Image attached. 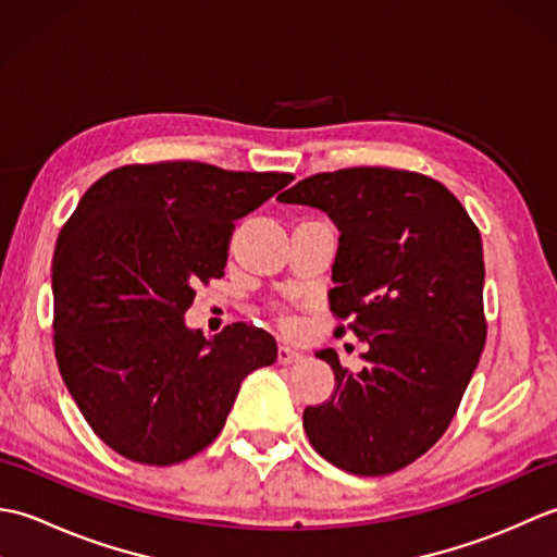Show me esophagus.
I'll return each mask as SVG.
<instances>
[{"label":"esophagus","instance_id":"obj_1","mask_svg":"<svg viewBox=\"0 0 557 557\" xmlns=\"http://www.w3.org/2000/svg\"><path fill=\"white\" fill-rule=\"evenodd\" d=\"M301 359H304V354L299 349L287 347V345H280V349H277V361L280 363H297Z\"/></svg>","mask_w":557,"mask_h":557}]
</instances>
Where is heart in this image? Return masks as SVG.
Here are the masks:
<instances>
[{"label": "heart", "mask_w": 557, "mask_h": 557, "mask_svg": "<svg viewBox=\"0 0 557 557\" xmlns=\"http://www.w3.org/2000/svg\"><path fill=\"white\" fill-rule=\"evenodd\" d=\"M285 323H289V321H285Z\"/></svg>", "instance_id": "1"}]
</instances>
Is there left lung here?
<instances>
[{
	"label": "left lung",
	"mask_w": 557,
	"mask_h": 557,
	"mask_svg": "<svg viewBox=\"0 0 557 557\" xmlns=\"http://www.w3.org/2000/svg\"><path fill=\"white\" fill-rule=\"evenodd\" d=\"M277 200L337 224L330 311L369 345L357 375L315 351L335 389L306 407L304 431L349 474H393L441 441L486 345L479 227L447 186L395 168L321 172Z\"/></svg>",
	"instance_id": "obj_1"
}]
</instances>
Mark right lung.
Instances as JSON below:
<instances>
[{"label": "right lung", "instance_id": "1", "mask_svg": "<svg viewBox=\"0 0 557 557\" xmlns=\"http://www.w3.org/2000/svg\"><path fill=\"white\" fill-rule=\"evenodd\" d=\"M294 180L208 162L124 164L92 184L52 258L54 357L100 441L170 467L220 435L244 377L277 359L270 333L184 325L196 287L224 277L234 222Z\"/></svg>", "mask_w": 557, "mask_h": 557}]
</instances>
